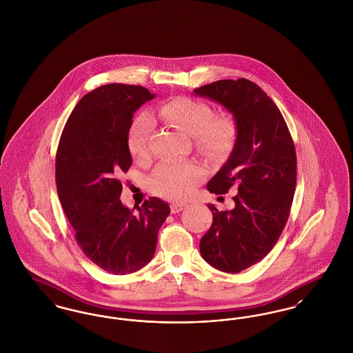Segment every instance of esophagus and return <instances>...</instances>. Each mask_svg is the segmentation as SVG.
<instances>
[{
  "instance_id": "34e87169",
  "label": "esophagus",
  "mask_w": 353,
  "mask_h": 353,
  "mask_svg": "<svg viewBox=\"0 0 353 353\" xmlns=\"http://www.w3.org/2000/svg\"><path fill=\"white\" fill-rule=\"evenodd\" d=\"M186 208H188V205H186V203H183V202H174V203H172V205H170V210H172V213H179V212L184 210Z\"/></svg>"
}]
</instances>
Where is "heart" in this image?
I'll return each instance as SVG.
<instances>
[{"label":"heart","instance_id":"obj_1","mask_svg":"<svg viewBox=\"0 0 353 353\" xmlns=\"http://www.w3.org/2000/svg\"><path fill=\"white\" fill-rule=\"evenodd\" d=\"M154 117L169 127L193 136L196 148L208 156L230 151L236 137L234 117L226 111L214 112L206 101L179 97L163 103ZM152 128L148 115L137 117L131 125L128 147L139 163L151 159ZM203 174V169L196 163H163L152 174V189L163 197L180 200L201 181Z\"/></svg>","mask_w":353,"mask_h":353}]
</instances>
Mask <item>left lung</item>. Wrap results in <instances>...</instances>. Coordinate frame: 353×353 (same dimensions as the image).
Masks as SVG:
<instances>
[{"label":"left lung","mask_w":353,"mask_h":353,"mask_svg":"<svg viewBox=\"0 0 353 353\" xmlns=\"http://www.w3.org/2000/svg\"><path fill=\"white\" fill-rule=\"evenodd\" d=\"M194 94L219 101L236 121L233 152L208 183L214 194L238 188L235 206L221 212L209 203L213 223L200 241L210 266L235 274L262 261L285 229L296 186L295 145L276 104L252 81H217Z\"/></svg>","instance_id":"obj_1"}]
</instances>
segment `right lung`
<instances>
[{
  "label": "right lung",
  "instance_id": "obj_1",
  "mask_svg": "<svg viewBox=\"0 0 353 353\" xmlns=\"http://www.w3.org/2000/svg\"><path fill=\"white\" fill-rule=\"evenodd\" d=\"M154 95L141 85L104 84L72 110L55 156L58 197L85 256L104 271L125 275L153 256L170 213L151 197L130 210L120 201V176L132 165L128 134L134 111Z\"/></svg>",
  "mask_w": 353,
  "mask_h": 353
}]
</instances>
